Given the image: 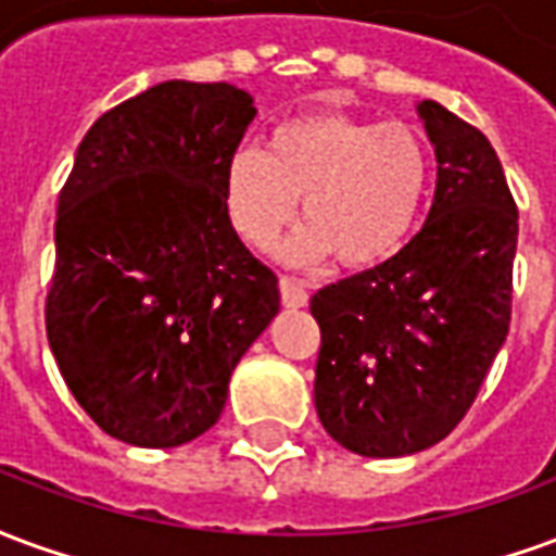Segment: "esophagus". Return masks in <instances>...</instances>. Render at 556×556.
<instances>
[{
    "mask_svg": "<svg viewBox=\"0 0 556 556\" xmlns=\"http://www.w3.org/2000/svg\"><path fill=\"white\" fill-rule=\"evenodd\" d=\"M279 294H282V303L291 306V309H298V306H306L309 301V294L301 286V279L294 277H279Z\"/></svg>",
    "mask_w": 556,
    "mask_h": 556,
    "instance_id": "esophagus-1",
    "label": "esophagus"
}]
</instances>
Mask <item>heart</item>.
Masks as SVG:
<instances>
[{"label":"heart","instance_id":"b5f03b06","mask_svg":"<svg viewBox=\"0 0 556 556\" xmlns=\"http://www.w3.org/2000/svg\"><path fill=\"white\" fill-rule=\"evenodd\" d=\"M431 181V154L417 127L339 113L289 118L265 151L238 148L223 172L231 229L253 250H270L298 214L303 226L286 247L289 262L372 267L402 250L417 226Z\"/></svg>","mask_w":556,"mask_h":556}]
</instances>
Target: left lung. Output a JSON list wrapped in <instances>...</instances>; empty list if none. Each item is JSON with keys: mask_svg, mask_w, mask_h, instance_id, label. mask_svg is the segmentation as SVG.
<instances>
[{"mask_svg": "<svg viewBox=\"0 0 556 556\" xmlns=\"http://www.w3.org/2000/svg\"><path fill=\"white\" fill-rule=\"evenodd\" d=\"M438 187L396 255L315 294V410L369 458L443 441L465 419L513 318L518 207L482 130L422 101Z\"/></svg>", "mask_w": 556, "mask_h": 556, "instance_id": "1", "label": "left lung"}]
</instances>
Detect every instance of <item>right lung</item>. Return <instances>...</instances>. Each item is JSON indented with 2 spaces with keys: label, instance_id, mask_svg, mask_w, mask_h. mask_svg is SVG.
Masks as SVG:
<instances>
[{
  "label": "right lung",
  "instance_id": "obj_1",
  "mask_svg": "<svg viewBox=\"0 0 556 556\" xmlns=\"http://www.w3.org/2000/svg\"><path fill=\"white\" fill-rule=\"evenodd\" d=\"M255 118L229 83L169 79L89 127L59 193L47 339L79 408L134 446H181L279 313L277 274L223 205Z\"/></svg>",
  "mask_w": 556,
  "mask_h": 556
}]
</instances>
